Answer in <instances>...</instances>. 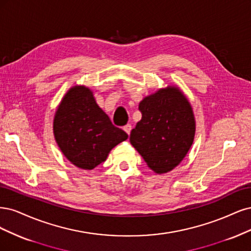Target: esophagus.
I'll return each mask as SVG.
<instances>
[{
  "mask_svg": "<svg viewBox=\"0 0 251 251\" xmlns=\"http://www.w3.org/2000/svg\"><path fill=\"white\" fill-rule=\"evenodd\" d=\"M123 129L125 130V132L129 135V134H130V131H131V125L130 124H127V125L124 126Z\"/></svg>",
  "mask_w": 251,
  "mask_h": 251,
  "instance_id": "obj_1",
  "label": "esophagus"
}]
</instances>
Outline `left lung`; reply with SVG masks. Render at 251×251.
<instances>
[{"label":"left lung","instance_id":"1","mask_svg":"<svg viewBox=\"0 0 251 251\" xmlns=\"http://www.w3.org/2000/svg\"><path fill=\"white\" fill-rule=\"evenodd\" d=\"M142 119L130 133V143L157 174L179 165L195 135L191 104L174 86L146 97L139 105Z\"/></svg>","mask_w":251,"mask_h":251}]
</instances>
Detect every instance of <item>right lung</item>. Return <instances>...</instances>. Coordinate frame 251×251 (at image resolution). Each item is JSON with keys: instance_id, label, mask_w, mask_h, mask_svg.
I'll list each match as a JSON object with an SVG mask.
<instances>
[{"instance_id": "obj_1", "label": "right lung", "mask_w": 251, "mask_h": 251, "mask_svg": "<svg viewBox=\"0 0 251 251\" xmlns=\"http://www.w3.org/2000/svg\"><path fill=\"white\" fill-rule=\"evenodd\" d=\"M53 130L64 156L84 170L103 163L109 151L128 137L111 123L84 86L72 87L64 96L55 114Z\"/></svg>"}]
</instances>
